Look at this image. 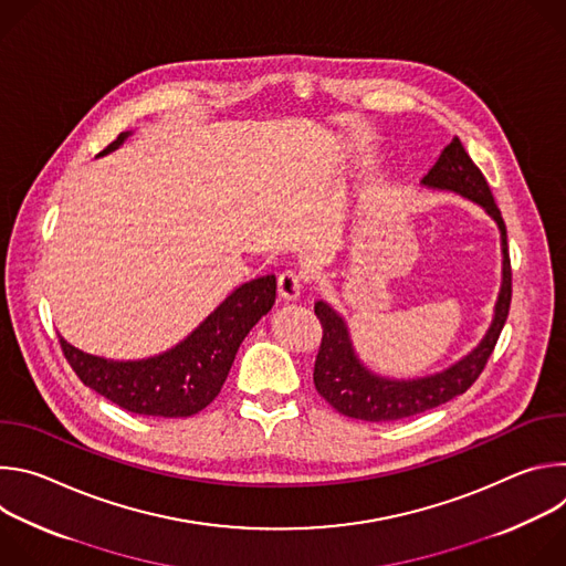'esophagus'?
Instances as JSON below:
<instances>
[{
  "instance_id": "obj_1",
  "label": "esophagus",
  "mask_w": 566,
  "mask_h": 566,
  "mask_svg": "<svg viewBox=\"0 0 566 566\" xmlns=\"http://www.w3.org/2000/svg\"><path fill=\"white\" fill-rule=\"evenodd\" d=\"M304 286V275L300 271H293V269H286L280 273L277 277V291L284 300H295L300 295Z\"/></svg>"
}]
</instances>
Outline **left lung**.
Returning <instances> with one entry per match:
<instances>
[{"label": "left lung", "instance_id": "obj_1", "mask_svg": "<svg viewBox=\"0 0 566 566\" xmlns=\"http://www.w3.org/2000/svg\"><path fill=\"white\" fill-rule=\"evenodd\" d=\"M434 190L457 192L476 206L486 210L502 237V289L495 304V315L486 336L461 360L450 365L439 374H430L412 380H391L369 371L354 352L352 336L347 329L345 317L334 311L327 302H315V315L322 325V343L315 356L313 382L317 394L325 398L332 408L340 415L382 423L408 419L421 412H428L441 402L463 394L486 367L497 338L504 329V322L511 308V258L506 241V223L502 212L493 199L489 181L483 179L481 170L472 164V158L463 149L461 140L454 136L448 147H443L441 156L432 170L421 181Z\"/></svg>", "mask_w": 566, "mask_h": 566}]
</instances>
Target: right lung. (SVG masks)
Wrapping results in <instances>:
<instances>
[{
  "label": "right lung",
  "instance_id": "right-lung-1",
  "mask_svg": "<svg viewBox=\"0 0 566 566\" xmlns=\"http://www.w3.org/2000/svg\"><path fill=\"white\" fill-rule=\"evenodd\" d=\"M127 136L123 132L101 156ZM275 275L237 286L186 340L151 358L107 360L75 349L62 336L60 347L77 378L118 408L143 417H192L221 391L241 340L275 304Z\"/></svg>",
  "mask_w": 566,
  "mask_h": 566
}]
</instances>
